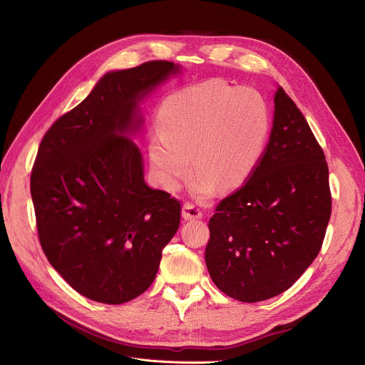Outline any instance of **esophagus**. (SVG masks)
<instances>
[{
  "mask_svg": "<svg viewBox=\"0 0 365 365\" xmlns=\"http://www.w3.org/2000/svg\"><path fill=\"white\" fill-rule=\"evenodd\" d=\"M203 216V212L192 203H184L182 206V217L185 220H194V219H200Z\"/></svg>",
  "mask_w": 365,
  "mask_h": 365,
  "instance_id": "34e87169",
  "label": "esophagus"
}]
</instances>
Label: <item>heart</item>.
I'll use <instances>...</instances> for the list:
<instances>
[{"instance_id": "1", "label": "heart", "mask_w": 365, "mask_h": 365, "mask_svg": "<svg viewBox=\"0 0 365 365\" xmlns=\"http://www.w3.org/2000/svg\"><path fill=\"white\" fill-rule=\"evenodd\" d=\"M160 121L162 133L150 148L158 181L178 190L191 173L192 155V191L207 195L216 182L234 188L253 173L269 133V109L255 89L207 80L168 101Z\"/></svg>"}]
</instances>
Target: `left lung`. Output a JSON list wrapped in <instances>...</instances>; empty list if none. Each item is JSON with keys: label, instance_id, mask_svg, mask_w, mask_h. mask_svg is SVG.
<instances>
[{"label": "left lung", "instance_id": "1", "mask_svg": "<svg viewBox=\"0 0 365 365\" xmlns=\"http://www.w3.org/2000/svg\"><path fill=\"white\" fill-rule=\"evenodd\" d=\"M330 213L323 149L294 101L277 88L260 162L209 220L205 259L215 285L242 302L282 294L317 257Z\"/></svg>", "mask_w": 365, "mask_h": 365}]
</instances>
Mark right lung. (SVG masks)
<instances>
[{"mask_svg": "<svg viewBox=\"0 0 365 365\" xmlns=\"http://www.w3.org/2000/svg\"><path fill=\"white\" fill-rule=\"evenodd\" d=\"M180 67L149 61L105 74L45 133L31 174L43 253L78 294L123 304L155 280L181 203L145 182L137 105Z\"/></svg>", "mask_w": 365, "mask_h": 365, "instance_id": "add662e5", "label": "right lung"}]
</instances>
